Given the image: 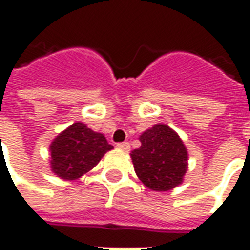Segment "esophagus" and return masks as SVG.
I'll return each mask as SVG.
<instances>
[{"label":"esophagus","mask_w":250,"mask_h":250,"mask_svg":"<svg viewBox=\"0 0 250 250\" xmlns=\"http://www.w3.org/2000/svg\"><path fill=\"white\" fill-rule=\"evenodd\" d=\"M116 147L122 150V151H128L130 150V145H128V142H123V143H118Z\"/></svg>","instance_id":"esophagus-1"}]
</instances>
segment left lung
Instances as JSON below:
<instances>
[{"mask_svg": "<svg viewBox=\"0 0 250 250\" xmlns=\"http://www.w3.org/2000/svg\"><path fill=\"white\" fill-rule=\"evenodd\" d=\"M141 147L130 154L138 178L154 191H168L184 182L188 152L184 141L167 125L158 123L141 136Z\"/></svg>", "mask_w": 250, "mask_h": 250, "instance_id": "1", "label": "left lung"}]
</instances>
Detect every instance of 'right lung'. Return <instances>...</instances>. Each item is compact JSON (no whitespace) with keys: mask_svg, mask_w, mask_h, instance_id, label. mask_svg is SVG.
Segmentation results:
<instances>
[{"mask_svg":"<svg viewBox=\"0 0 250 250\" xmlns=\"http://www.w3.org/2000/svg\"><path fill=\"white\" fill-rule=\"evenodd\" d=\"M112 148L103 134L76 122L62 131L49 145L52 173L64 181L80 178Z\"/></svg>","mask_w":250,"mask_h":250,"instance_id":"1","label":"right lung"}]
</instances>
